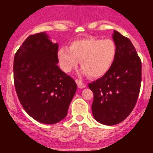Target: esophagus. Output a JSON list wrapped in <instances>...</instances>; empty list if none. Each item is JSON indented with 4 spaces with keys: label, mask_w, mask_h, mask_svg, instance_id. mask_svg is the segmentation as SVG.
Segmentation results:
<instances>
[{
    "label": "esophagus",
    "mask_w": 153,
    "mask_h": 153,
    "mask_svg": "<svg viewBox=\"0 0 153 153\" xmlns=\"http://www.w3.org/2000/svg\"><path fill=\"white\" fill-rule=\"evenodd\" d=\"M75 82H76L77 85H78V88H84L86 87V85L81 80H80V79H76Z\"/></svg>",
    "instance_id": "34e87169"
}]
</instances>
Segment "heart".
<instances>
[{"label": "heart", "instance_id": "obj_1", "mask_svg": "<svg viewBox=\"0 0 153 153\" xmlns=\"http://www.w3.org/2000/svg\"><path fill=\"white\" fill-rule=\"evenodd\" d=\"M117 53V45L111 39L87 38L73 42L70 49L60 48L57 57L65 72L71 71L80 61L83 74L99 78L108 71Z\"/></svg>", "mask_w": 153, "mask_h": 153}]
</instances>
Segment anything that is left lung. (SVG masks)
<instances>
[{
  "mask_svg": "<svg viewBox=\"0 0 153 153\" xmlns=\"http://www.w3.org/2000/svg\"><path fill=\"white\" fill-rule=\"evenodd\" d=\"M115 61L103 76L88 84L94 93L92 113L97 122L112 126L130 114L137 101L142 80V63L132 43L117 31Z\"/></svg>",
  "mask_w": 153,
  "mask_h": 153,
  "instance_id": "left-lung-1",
  "label": "left lung"
}]
</instances>
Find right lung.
<instances>
[{
    "label": "right lung",
    "mask_w": 153,
    "mask_h": 153,
    "mask_svg": "<svg viewBox=\"0 0 153 153\" xmlns=\"http://www.w3.org/2000/svg\"><path fill=\"white\" fill-rule=\"evenodd\" d=\"M58 44L45 32L30 35L16 52L13 79L23 108L39 122L54 124L67 116L75 80L57 65Z\"/></svg>",
    "instance_id": "obj_1"
}]
</instances>
